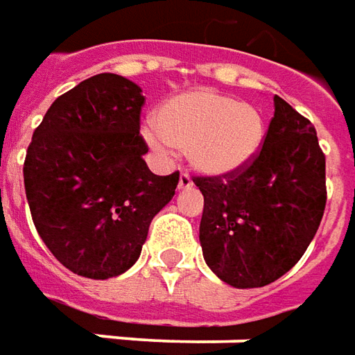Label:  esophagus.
I'll return each mask as SVG.
<instances>
[{
  "label": "esophagus",
  "instance_id": "esophagus-1",
  "mask_svg": "<svg viewBox=\"0 0 355 355\" xmlns=\"http://www.w3.org/2000/svg\"><path fill=\"white\" fill-rule=\"evenodd\" d=\"M192 180L188 177L187 173H180V177H178V190H188V188H192Z\"/></svg>",
  "mask_w": 355,
  "mask_h": 355
}]
</instances>
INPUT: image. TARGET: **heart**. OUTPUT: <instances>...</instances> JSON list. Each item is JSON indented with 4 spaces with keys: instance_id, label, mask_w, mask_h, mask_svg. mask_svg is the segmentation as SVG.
Returning a JSON list of instances; mask_svg holds the SVG:
<instances>
[{
    "instance_id": "heart-1",
    "label": "heart",
    "mask_w": 355,
    "mask_h": 355,
    "mask_svg": "<svg viewBox=\"0 0 355 355\" xmlns=\"http://www.w3.org/2000/svg\"><path fill=\"white\" fill-rule=\"evenodd\" d=\"M141 130L155 153L171 157L187 149L190 167L209 178L233 177L259 155L266 136L264 116L250 103L218 91H190L157 108Z\"/></svg>"
}]
</instances>
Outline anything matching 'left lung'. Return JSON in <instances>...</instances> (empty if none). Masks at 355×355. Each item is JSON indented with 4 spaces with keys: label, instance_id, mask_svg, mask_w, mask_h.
<instances>
[{
    "label": "left lung",
    "instance_id": "1",
    "mask_svg": "<svg viewBox=\"0 0 355 355\" xmlns=\"http://www.w3.org/2000/svg\"><path fill=\"white\" fill-rule=\"evenodd\" d=\"M194 182L204 196V260L221 282L239 289L268 286L293 268L327 206L317 132L278 95L254 161L233 177Z\"/></svg>",
    "mask_w": 355,
    "mask_h": 355
}]
</instances>
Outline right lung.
Segmentation results:
<instances>
[{
    "instance_id": "right-lung-1",
    "label": "right lung",
    "mask_w": 355,
    "mask_h": 355,
    "mask_svg": "<svg viewBox=\"0 0 355 355\" xmlns=\"http://www.w3.org/2000/svg\"><path fill=\"white\" fill-rule=\"evenodd\" d=\"M141 87L98 73L58 96L23 167L31 216L67 270L108 279L141 254L151 219L175 196L178 173L153 175L139 136Z\"/></svg>"
}]
</instances>
